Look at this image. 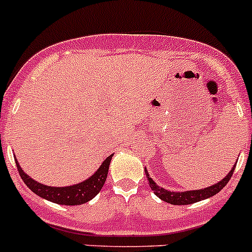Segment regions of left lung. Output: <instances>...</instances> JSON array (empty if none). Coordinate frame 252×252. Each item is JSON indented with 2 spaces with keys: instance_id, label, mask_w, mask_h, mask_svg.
I'll return each mask as SVG.
<instances>
[{
  "instance_id": "left-lung-1",
  "label": "left lung",
  "mask_w": 252,
  "mask_h": 252,
  "mask_svg": "<svg viewBox=\"0 0 252 252\" xmlns=\"http://www.w3.org/2000/svg\"><path fill=\"white\" fill-rule=\"evenodd\" d=\"M238 162V161H236ZM236 163L234 164L230 172L228 173V175H225V178H223L220 182H218L217 184L215 185H211V187L205 188V189H200V190H190V191H180V192H175V191H168V190L163 189V188L158 187L154 180L150 178L149 173L145 169V174H146L147 180H149V185L151 188L152 191L157 195L161 200L163 201L168 202V204L172 205H190V204H194V202L197 201H201V200L208 199V197L213 196L216 195L217 192H220L225 185L228 184L229 179L232 178L233 172H234Z\"/></svg>"
}]
</instances>
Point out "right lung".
Masks as SVG:
<instances>
[{
	"instance_id": "obj_1",
	"label": "right lung",
	"mask_w": 252,
	"mask_h": 252,
	"mask_svg": "<svg viewBox=\"0 0 252 252\" xmlns=\"http://www.w3.org/2000/svg\"><path fill=\"white\" fill-rule=\"evenodd\" d=\"M111 158L112 155H110V156L102 162V164H101L100 168L96 171V173L91 175V177L89 178V179H86L85 182H81L79 183V184L63 188L47 187V185L40 184L36 180L32 179L29 175L25 174L24 172H23V169L19 167V164H18L17 158L14 159H16V164L18 172H19V175L22 177L25 185H27L32 191H34L35 194L39 195V196L48 200V201L55 202V204L73 206L85 204V202L94 199V197L100 192L103 184H105L106 178H107Z\"/></svg>"
}]
</instances>
